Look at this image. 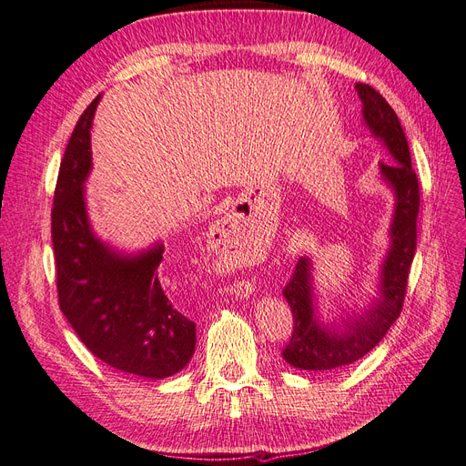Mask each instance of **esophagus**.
<instances>
[{
    "mask_svg": "<svg viewBox=\"0 0 466 466\" xmlns=\"http://www.w3.org/2000/svg\"><path fill=\"white\" fill-rule=\"evenodd\" d=\"M228 221L231 222V224L228 225V227H230V228H234V218H227V220H224V222H227V224Z\"/></svg>",
    "mask_w": 466,
    "mask_h": 466,
    "instance_id": "34e87169",
    "label": "esophagus"
}]
</instances>
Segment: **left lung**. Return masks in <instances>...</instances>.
Instances as JSON below:
<instances>
[{"label":"left lung","mask_w":466,"mask_h":466,"mask_svg":"<svg viewBox=\"0 0 466 466\" xmlns=\"http://www.w3.org/2000/svg\"><path fill=\"white\" fill-rule=\"evenodd\" d=\"M356 91L364 104V119L370 129L383 139L391 162H381L383 177L397 193L395 220L391 227V251L383 263L381 298L366 313L349 323L344 331H329L319 327L313 315L309 259L302 258L296 263L284 298L292 309V337L282 349V358L294 368L321 371L349 366L364 358L380 344L402 311L404 296L409 287V273L416 251V220L420 211V186L412 168L407 137L400 127L395 110L375 91L373 86L356 83ZM347 323V321H344Z\"/></svg>","instance_id":"obj_1"}]
</instances>
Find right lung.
Wrapping results in <instances>:
<instances>
[{
    "instance_id": "obj_1",
    "label": "right lung",
    "mask_w": 466,
    "mask_h": 466,
    "mask_svg": "<svg viewBox=\"0 0 466 466\" xmlns=\"http://www.w3.org/2000/svg\"><path fill=\"white\" fill-rule=\"evenodd\" d=\"M96 96L81 114L59 167L52 244L59 309L81 342L104 364L162 380L184 370L195 352V323L164 294V246L119 258L88 228L83 182L91 170Z\"/></svg>"
}]
</instances>
